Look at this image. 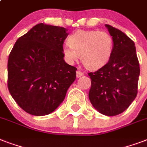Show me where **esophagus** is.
<instances>
[{"label":"esophagus","instance_id":"esophagus-1","mask_svg":"<svg viewBox=\"0 0 147 147\" xmlns=\"http://www.w3.org/2000/svg\"><path fill=\"white\" fill-rule=\"evenodd\" d=\"M84 75L82 71H76V76H77V78H79V77H82V76Z\"/></svg>","mask_w":147,"mask_h":147}]
</instances>
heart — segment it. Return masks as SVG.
Here are the masks:
<instances>
[{"mask_svg": "<svg viewBox=\"0 0 147 147\" xmlns=\"http://www.w3.org/2000/svg\"><path fill=\"white\" fill-rule=\"evenodd\" d=\"M68 46L62 48L65 59L70 63L81 61L85 68L97 70L109 62L113 53V38L107 32L78 30L68 38Z\"/></svg>", "mask_w": 147, "mask_h": 147, "instance_id": "heart-1", "label": "heart"}]
</instances>
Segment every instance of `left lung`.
<instances>
[{
  "label": "left lung",
  "mask_w": 147,
  "mask_h": 147,
  "mask_svg": "<svg viewBox=\"0 0 147 147\" xmlns=\"http://www.w3.org/2000/svg\"><path fill=\"white\" fill-rule=\"evenodd\" d=\"M114 41L109 62L97 71L90 72L88 97L93 107L106 116L121 114L137 94L139 61L134 41L118 29L105 24Z\"/></svg>",
  "instance_id": "8db88e82"
}]
</instances>
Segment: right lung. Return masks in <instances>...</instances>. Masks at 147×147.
<instances>
[{
    "instance_id": "obj_1",
    "label": "right lung",
    "mask_w": 147,
    "mask_h": 147,
    "mask_svg": "<svg viewBox=\"0 0 147 147\" xmlns=\"http://www.w3.org/2000/svg\"><path fill=\"white\" fill-rule=\"evenodd\" d=\"M67 29L39 24L20 37L7 63L8 89L28 114L44 116L64 100L76 78V67L62 53Z\"/></svg>"
}]
</instances>
